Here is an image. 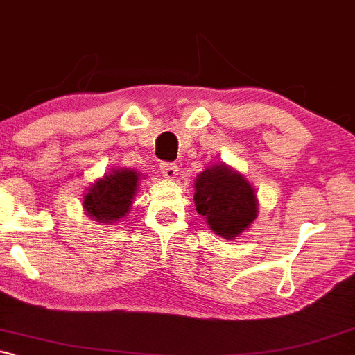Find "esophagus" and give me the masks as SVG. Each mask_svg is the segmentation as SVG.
<instances>
[{"instance_id":"esophagus-1","label":"esophagus","mask_w":355,"mask_h":355,"mask_svg":"<svg viewBox=\"0 0 355 355\" xmlns=\"http://www.w3.org/2000/svg\"><path fill=\"white\" fill-rule=\"evenodd\" d=\"M159 169H162V174L166 179H174L178 174V164L176 163H168L164 162L159 164Z\"/></svg>"}]
</instances>
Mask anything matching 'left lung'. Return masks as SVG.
<instances>
[{
    "label": "left lung",
    "mask_w": 355,
    "mask_h": 355,
    "mask_svg": "<svg viewBox=\"0 0 355 355\" xmlns=\"http://www.w3.org/2000/svg\"><path fill=\"white\" fill-rule=\"evenodd\" d=\"M197 213L210 230L227 241L249 230L259 215V198L250 182L227 164H213L196 178Z\"/></svg>",
    "instance_id": "obj_1"
}]
</instances>
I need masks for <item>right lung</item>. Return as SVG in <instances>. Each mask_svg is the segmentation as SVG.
Here are the masks:
<instances>
[{
  "label": "right lung",
  "instance_id": "1",
  "mask_svg": "<svg viewBox=\"0 0 355 355\" xmlns=\"http://www.w3.org/2000/svg\"><path fill=\"white\" fill-rule=\"evenodd\" d=\"M140 173L129 168H116L105 173L87 187L84 210L94 221L113 225L128 216L137 193Z\"/></svg>",
  "mask_w": 355,
  "mask_h": 355
}]
</instances>
